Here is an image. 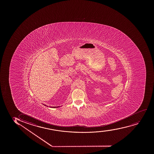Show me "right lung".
<instances>
[{
    "instance_id": "right-lung-1",
    "label": "right lung",
    "mask_w": 154,
    "mask_h": 154,
    "mask_svg": "<svg viewBox=\"0 0 154 154\" xmlns=\"http://www.w3.org/2000/svg\"><path fill=\"white\" fill-rule=\"evenodd\" d=\"M54 107V108H55V107Z\"/></svg>"
}]
</instances>
